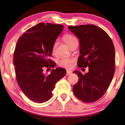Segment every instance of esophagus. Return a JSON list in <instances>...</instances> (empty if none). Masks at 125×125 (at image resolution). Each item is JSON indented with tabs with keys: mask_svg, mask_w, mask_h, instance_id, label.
Wrapping results in <instances>:
<instances>
[{
	"mask_svg": "<svg viewBox=\"0 0 125 125\" xmlns=\"http://www.w3.org/2000/svg\"><path fill=\"white\" fill-rule=\"evenodd\" d=\"M72 73V72L71 71H69V70H67V71H66V74H67V75L71 74Z\"/></svg>",
	"mask_w": 125,
	"mask_h": 125,
	"instance_id": "esophagus-1",
	"label": "esophagus"
}]
</instances>
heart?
Returning <instances> with one entry per match:
<instances>
[{
    "label": "heart",
    "mask_w": 125,
    "mask_h": 125,
    "mask_svg": "<svg viewBox=\"0 0 125 125\" xmlns=\"http://www.w3.org/2000/svg\"><path fill=\"white\" fill-rule=\"evenodd\" d=\"M64 42L66 43L67 45L69 47H71L72 44H73L75 43L78 42L77 39L74 36L71 35H66L64 36L63 38ZM57 44H58V42H55L54 43L53 45L52 46V52L55 53L56 49ZM74 63V59H73L71 58H64L61 59L59 61L58 64L60 66L66 67V68H71L73 66Z\"/></svg>",
    "instance_id": "obj_1"
}]
</instances>
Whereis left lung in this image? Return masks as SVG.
I'll use <instances>...</instances> for the list:
<instances>
[{
  "label": "left lung",
  "mask_w": 125,
  "mask_h": 125,
  "mask_svg": "<svg viewBox=\"0 0 125 125\" xmlns=\"http://www.w3.org/2000/svg\"><path fill=\"white\" fill-rule=\"evenodd\" d=\"M69 29L78 38L81 55L79 67H89L83 74L74 71L79 81L73 87L74 95L84 102L99 99L109 86L115 73V51L112 41L102 29L94 25L73 26Z\"/></svg>",
  "instance_id": "1"
}]
</instances>
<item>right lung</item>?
<instances>
[{"instance_id": "add662e5", "label": "right lung", "mask_w": 125, "mask_h": 125, "mask_svg": "<svg viewBox=\"0 0 125 125\" xmlns=\"http://www.w3.org/2000/svg\"><path fill=\"white\" fill-rule=\"evenodd\" d=\"M63 29L62 25L41 23L27 30L16 45L13 63L17 82L23 94L34 102L49 100L56 82L66 75V71L62 67L52 69L49 75L43 72L45 67L55 66L49 57Z\"/></svg>"}]
</instances>
